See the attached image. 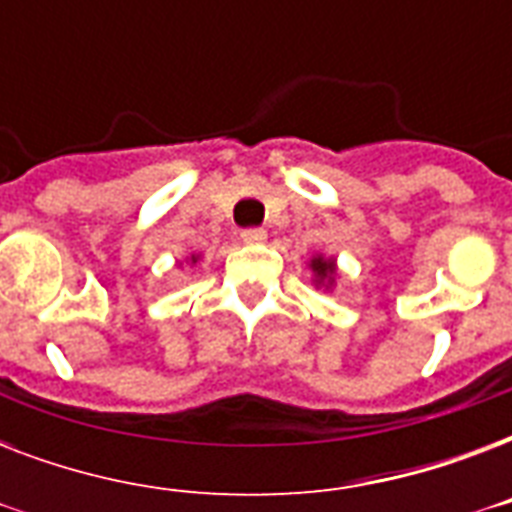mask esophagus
<instances>
[{
    "label": "esophagus",
    "instance_id": "1",
    "mask_svg": "<svg viewBox=\"0 0 512 512\" xmlns=\"http://www.w3.org/2000/svg\"><path fill=\"white\" fill-rule=\"evenodd\" d=\"M268 239V233L263 228H247V231H241V241L244 244H263Z\"/></svg>",
    "mask_w": 512,
    "mask_h": 512
}]
</instances>
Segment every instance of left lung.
I'll list each match as a JSON object with an SVG mask.
<instances>
[{"instance_id": "obj_1", "label": "left lung", "mask_w": 512, "mask_h": 512, "mask_svg": "<svg viewBox=\"0 0 512 512\" xmlns=\"http://www.w3.org/2000/svg\"><path fill=\"white\" fill-rule=\"evenodd\" d=\"M313 273V284L316 289H332L337 284V260L335 257H324V255H313L311 263H308Z\"/></svg>"}]
</instances>
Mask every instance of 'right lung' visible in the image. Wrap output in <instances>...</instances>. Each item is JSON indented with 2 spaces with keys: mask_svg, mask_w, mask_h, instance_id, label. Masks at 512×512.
<instances>
[{
  "mask_svg": "<svg viewBox=\"0 0 512 512\" xmlns=\"http://www.w3.org/2000/svg\"><path fill=\"white\" fill-rule=\"evenodd\" d=\"M185 263L196 265V263H199V255H191V257H188V260H185ZM180 265H183V263H180Z\"/></svg>",
  "mask_w": 512,
  "mask_h": 512,
  "instance_id": "1",
  "label": "right lung"
}]
</instances>
